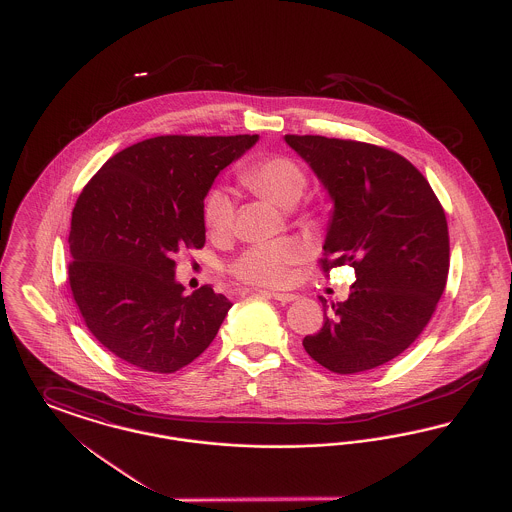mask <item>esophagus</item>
<instances>
[{"label": "esophagus", "instance_id": "1", "mask_svg": "<svg viewBox=\"0 0 512 512\" xmlns=\"http://www.w3.org/2000/svg\"><path fill=\"white\" fill-rule=\"evenodd\" d=\"M276 301H280V303H292L295 301L299 295H295V293H282V292H272L270 293Z\"/></svg>", "mask_w": 512, "mask_h": 512}]
</instances>
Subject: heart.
<instances>
[{
	"mask_svg": "<svg viewBox=\"0 0 512 512\" xmlns=\"http://www.w3.org/2000/svg\"><path fill=\"white\" fill-rule=\"evenodd\" d=\"M245 186L278 207H292L305 190V172L290 157H268L242 174ZM203 220L213 234H228L234 224V201L226 190H211L203 201ZM305 259L297 240L284 238L247 247L230 265V272L245 284L280 288L292 280V268Z\"/></svg>",
	"mask_w": 512,
	"mask_h": 512,
	"instance_id": "obj_1",
	"label": "heart"
}]
</instances>
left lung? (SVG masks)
Wrapping results in <instances>:
<instances>
[{
    "instance_id": "left-lung-1",
    "label": "left lung",
    "mask_w": 512,
    "mask_h": 512,
    "mask_svg": "<svg viewBox=\"0 0 512 512\" xmlns=\"http://www.w3.org/2000/svg\"><path fill=\"white\" fill-rule=\"evenodd\" d=\"M330 195L322 268L351 265L357 282L303 347L318 365L357 374L401 355L434 315L449 272L447 220L428 180L384 147L284 136Z\"/></svg>"
}]
</instances>
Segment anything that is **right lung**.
Segmentation results:
<instances>
[{"label":"right lung","mask_w":512,"mask_h":512,"mask_svg":"<svg viewBox=\"0 0 512 512\" xmlns=\"http://www.w3.org/2000/svg\"><path fill=\"white\" fill-rule=\"evenodd\" d=\"M259 136H157L113 155L78 195L69 284L88 330L124 363L176 372L215 340L232 303L176 280L174 257L203 247V201Z\"/></svg>","instance_id":"obj_1"}]
</instances>
